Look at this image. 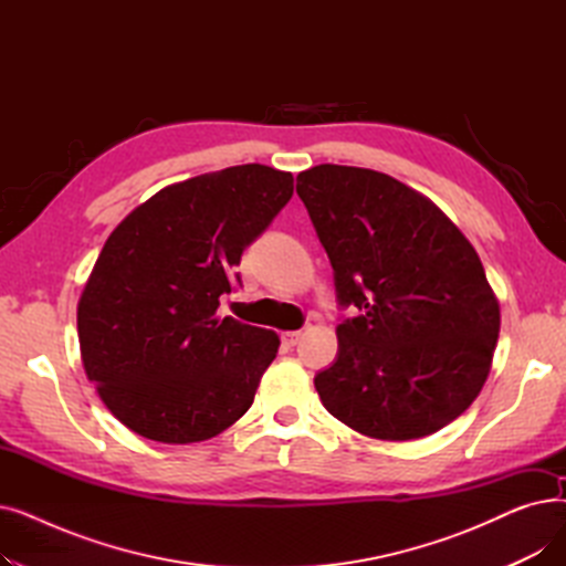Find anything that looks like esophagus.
Here are the masks:
<instances>
[{"label": "esophagus", "instance_id": "obj_1", "mask_svg": "<svg viewBox=\"0 0 566 566\" xmlns=\"http://www.w3.org/2000/svg\"><path fill=\"white\" fill-rule=\"evenodd\" d=\"M301 342V333L298 331H289V333H282V344L284 346H295V344H298Z\"/></svg>", "mask_w": 566, "mask_h": 566}]
</instances>
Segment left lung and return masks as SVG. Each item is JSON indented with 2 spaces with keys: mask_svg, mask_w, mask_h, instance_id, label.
Wrapping results in <instances>:
<instances>
[{
  "mask_svg": "<svg viewBox=\"0 0 566 566\" xmlns=\"http://www.w3.org/2000/svg\"><path fill=\"white\" fill-rule=\"evenodd\" d=\"M303 199L335 271L337 360L316 374L331 415L378 440H412L478 399L500 333L484 265L440 208L363 167L301 171Z\"/></svg>",
  "mask_w": 566,
  "mask_h": 566,
  "instance_id": "left-lung-1",
  "label": "left lung"
}]
</instances>
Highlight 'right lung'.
Segmentation results:
<instances>
[{
	"instance_id": "add662e5",
	"label": "right lung",
	"mask_w": 566,
	"mask_h": 566,
	"mask_svg": "<svg viewBox=\"0 0 566 566\" xmlns=\"http://www.w3.org/2000/svg\"><path fill=\"white\" fill-rule=\"evenodd\" d=\"M291 195V171L235 165L163 188L109 233L80 295L77 337L88 380L130 431L188 444L248 412L280 337L216 312Z\"/></svg>"
}]
</instances>
